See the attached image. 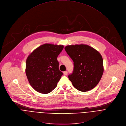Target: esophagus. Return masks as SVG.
Wrapping results in <instances>:
<instances>
[{
	"label": "esophagus",
	"instance_id": "obj_1",
	"mask_svg": "<svg viewBox=\"0 0 126 126\" xmlns=\"http://www.w3.org/2000/svg\"><path fill=\"white\" fill-rule=\"evenodd\" d=\"M63 74H64V75L66 76V75H67V74H68V72H67V71H65V72H63Z\"/></svg>",
	"mask_w": 126,
	"mask_h": 126
}]
</instances>
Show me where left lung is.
Here are the masks:
<instances>
[{
	"label": "left lung",
	"mask_w": 126,
	"mask_h": 126,
	"mask_svg": "<svg viewBox=\"0 0 126 126\" xmlns=\"http://www.w3.org/2000/svg\"><path fill=\"white\" fill-rule=\"evenodd\" d=\"M67 54L74 62V70L68 78L78 91L85 92L94 88L102 76L104 67L100 53L84 44L67 46Z\"/></svg>",
	"instance_id": "1"
}]
</instances>
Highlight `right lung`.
I'll return each mask as SVG.
<instances>
[{"mask_svg":"<svg viewBox=\"0 0 126 126\" xmlns=\"http://www.w3.org/2000/svg\"><path fill=\"white\" fill-rule=\"evenodd\" d=\"M63 48V45L45 44L27 57L26 74L30 84L36 92L47 94L57 87L63 75L59 69L57 57Z\"/></svg>","mask_w":126,"mask_h":126,"instance_id":"obj_1","label":"right lung"}]
</instances>
